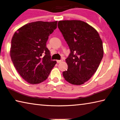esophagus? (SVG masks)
Masks as SVG:
<instances>
[{"mask_svg":"<svg viewBox=\"0 0 120 120\" xmlns=\"http://www.w3.org/2000/svg\"><path fill=\"white\" fill-rule=\"evenodd\" d=\"M61 62H62V60H57V62L58 63H60Z\"/></svg>","mask_w":120,"mask_h":120,"instance_id":"1","label":"esophagus"}]
</instances>
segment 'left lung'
<instances>
[{
  "label": "left lung",
  "mask_w": 120,
  "mask_h": 120,
  "mask_svg": "<svg viewBox=\"0 0 120 120\" xmlns=\"http://www.w3.org/2000/svg\"><path fill=\"white\" fill-rule=\"evenodd\" d=\"M58 27L70 50L65 60L68 70L63 75L71 84H83L94 74L102 60V40L94 28L80 20L60 21Z\"/></svg>",
  "instance_id": "obj_1"
}]
</instances>
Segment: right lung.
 I'll list each match as a JSON object with an SVG mask.
<instances>
[{"label": "right lung", "instance_id": "add662e5", "mask_svg": "<svg viewBox=\"0 0 120 120\" xmlns=\"http://www.w3.org/2000/svg\"><path fill=\"white\" fill-rule=\"evenodd\" d=\"M57 21H36L21 27L11 41L10 56L14 67L30 84L45 80L56 61L52 60L46 47L49 36L57 28Z\"/></svg>", "mask_w": 120, "mask_h": 120}]
</instances>
